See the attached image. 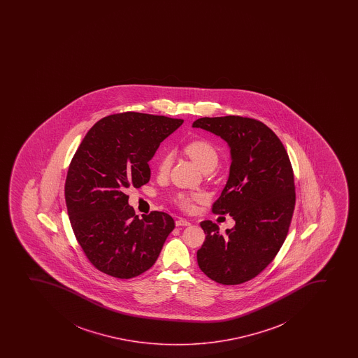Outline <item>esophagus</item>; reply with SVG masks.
Masks as SVG:
<instances>
[{"label":"esophagus","instance_id":"obj_1","mask_svg":"<svg viewBox=\"0 0 358 358\" xmlns=\"http://www.w3.org/2000/svg\"><path fill=\"white\" fill-rule=\"evenodd\" d=\"M191 223L185 220V218H178L177 221H176V226L177 227H187L189 226Z\"/></svg>","mask_w":358,"mask_h":358}]
</instances>
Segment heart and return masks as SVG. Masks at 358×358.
I'll use <instances>...</instances> for the list:
<instances>
[{"label": "heart", "instance_id": "b5f03b06", "mask_svg": "<svg viewBox=\"0 0 358 358\" xmlns=\"http://www.w3.org/2000/svg\"><path fill=\"white\" fill-rule=\"evenodd\" d=\"M184 152L192 160L198 169L201 172L206 169H214L218 164V152L214 144L210 143L208 141L196 140L191 141L184 147ZM172 154L171 152H164L159 160L157 164V171L160 174L164 176L169 172V169L172 166ZM201 199V194H178L174 201L177 206H180L181 209L191 210L194 208V201Z\"/></svg>", "mask_w": 358, "mask_h": 358}]
</instances>
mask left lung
Listing matches in <instances>:
<instances>
[{
  "instance_id": "1",
  "label": "left lung",
  "mask_w": 358,
  "mask_h": 358,
  "mask_svg": "<svg viewBox=\"0 0 358 358\" xmlns=\"http://www.w3.org/2000/svg\"><path fill=\"white\" fill-rule=\"evenodd\" d=\"M192 127L220 136L229 147V177L213 211L235 221L223 234L213 221L201 223L206 236L198 266L217 283L241 284L271 263L287 238L295 208L292 164L280 138L259 120L204 117Z\"/></svg>"
}]
</instances>
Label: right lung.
<instances>
[{
    "instance_id": "add662e5",
    "label": "right lung",
    "mask_w": 358,
    "mask_h": 358,
    "mask_svg": "<svg viewBox=\"0 0 358 358\" xmlns=\"http://www.w3.org/2000/svg\"><path fill=\"white\" fill-rule=\"evenodd\" d=\"M182 120L125 112L107 115L87 132L66 174V209L87 258L98 270L128 280L157 262L173 218L152 211L138 218L127 189L150 179L149 161Z\"/></svg>"
}]
</instances>
